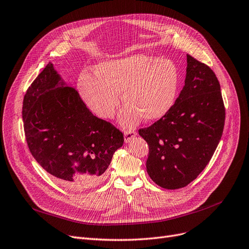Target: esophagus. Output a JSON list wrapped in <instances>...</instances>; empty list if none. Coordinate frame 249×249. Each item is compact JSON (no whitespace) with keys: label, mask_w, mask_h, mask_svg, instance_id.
<instances>
[{"label":"esophagus","mask_w":249,"mask_h":249,"mask_svg":"<svg viewBox=\"0 0 249 249\" xmlns=\"http://www.w3.org/2000/svg\"><path fill=\"white\" fill-rule=\"evenodd\" d=\"M137 135V133L135 131H125L124 132V142L125 143H129L133 140V138H135Z\"/></svg>","instance_id":"obj_1"}]
</instances>
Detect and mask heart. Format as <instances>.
I'll use <instances>...</instances> for the list:
<instances>
[{"mask_svg": "<svg viewBox=\"0 0 249 249\" xmlns=\"http://www.w3.org/2000/svg\"><path fill=\"white\" fill-rule=\"evenodd\" d=\"M179 75L168 58L133 54L98 64L93 77L84 75L78 81L80 95L87 107L101 118H111L120 104L122 93L125 104L121 124L136 125L141 117L147 122L160 120L175 103Z\"/></svg>", "mask_w": 249, "mask_h": 249, "instance_id": "obj_1", "label": "heart"}]
</instances>
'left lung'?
Instances as JSON below:
<instances>
[{
	"instance_id": "1",
	"label": "left lung",
	"mask_w": 249,
	"mask_h": 249,
	"mask_svg": "<svg viewBox=\"0 0 249 249\" xmlns=\"http://www.w3.org/2000/svg\"><path fill=\"white\" fill-rule=\"evenodd\" d=\"M184 86L172 108L139 135L149 145L146 162L151 179L177 189L195 180L221 140L225 107L220 83L210 67L186 55Z\"/></svg>"
}]
</instances>
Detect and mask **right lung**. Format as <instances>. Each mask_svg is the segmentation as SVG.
Returning a JSON list of instances; mask_svg holds the SVG:
<instances>
[{"label":"right lung","mask_w":249,"mask_h":249,"mask_svg":"<svg viewBox=\"0 0 249 249\" xmlns=\"http://www.w3.org/2000/svg\"><path fill=\"white\" fill-rule=\"evenodd\" d=\"M22 117L30 153L63 186L84 191L97 185L124 135L93 115L76 89L52 63L33 81L23 99Z\"/></svg>","instance_id":"right-lung-1"}]
</instances>
